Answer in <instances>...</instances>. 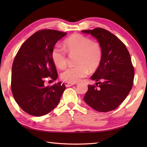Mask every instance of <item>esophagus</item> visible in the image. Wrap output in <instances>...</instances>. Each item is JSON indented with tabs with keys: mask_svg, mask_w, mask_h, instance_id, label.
Here are the masks:
<instances>
[{
	"mask_svg": "<svg viewBox=\"0 0 147 147\" xmlns=\"http://www.w3.org/2000/svg\"><path fill=\"white\" fill-rule=\"evenodd\" d=\"M64 84H65V85L66 87H69V86H73V85H74V84L73 83H69V82H65Z\"/></svg>",
	"mask_w": 147,
	"mask_h": 147,
	"instance_id": "obj_1",
	"label": "esophagus"
}]
</instances>
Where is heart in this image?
<instances>
[{
  "instance_id": "obj_1",
  "label": "heart",
  "mask_w": 147,
  "mask_h": 147,
  "mask_svg": "<svg viewBox=\"0 0 147 147\" xmlns=\"http://www.w3.org/2000/svg\"><path fill=\"white\" fill-rule=\"evenodd\" d=\"M64 48L55 45L52 51V59L59 69H64L67 63V53L76 54V66L69 67L61 74V79L69 83L78 82L87 76L90 70L98 67L102 58V49L100 44L92 41L88 37L74 33L65 38Z\"/></svg>"
}]
</instances>
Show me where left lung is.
<instances>
[{
    "mask_svg": "<svg viewBox=\"0 0 147 147\" xmlns=\"http://www.w3.org/2000/svg\"><path fill=\"white\" fill-rule=\"evenodd\" d=\"M97 39L102 49V58L91 77L95 85H88L84 100L95 111L107 112L119 106L131 90L135 69L124 43L107 30L96 28L82 31Z\"/></svg>",
    "mask_w": 147,
    "mask_h": 147,
    "instance_id": "left-lung-1",
    "label": "left lung"
}]
</instances>
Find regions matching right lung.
Instances as JSON below:
<instances>
[{
  "instance_id": "obj_1",
  "label": "right lung",
  "mask_w": 147,
  "mask_h": 147,
  "mask_svg": "<svg viewBox=\"0 0 147 147\" xmlns=\"http://www.w3.org/2000/svg\"><path fill=\"white\" fill-rule=\"evenodd\" d=\"M67 33L54 30H39L30 36L15 56L12 67L11 90L15 101L28 114L40 117L59 104L65 89L59 82L45 86V79L55 80L58 74L52 51Z\"/></svg>"
}]
</instances>
